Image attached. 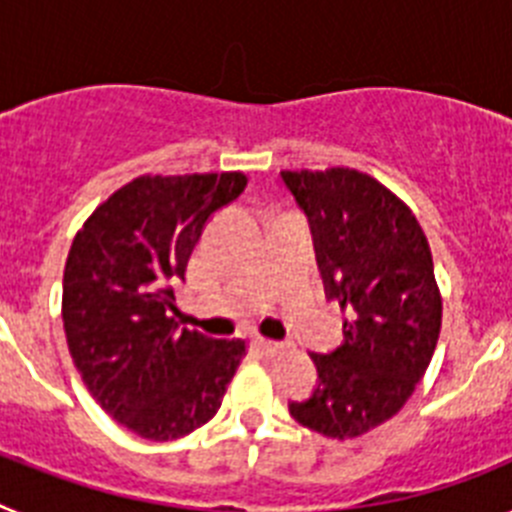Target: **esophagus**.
Returning <instances> with one entry per match:
<instances>
[{
  "mask_svg": "<svg viewBox=\"0 0 512 512\" xmlns=\"http://www.w3.org/2000/svg\"><path fill=\"white\" fill-rule=\"evenodd\" d=\"M256 346H259L261 351H264V354L274 356V354H282L284 348H287V343H282V341H269V338H259V341H256Z\"/></svg>",
  "mask_w": 512,
  "mask_h": 512,
  "instance_id": "obj_1",
  "label": "esophagus"
}]
</instances>
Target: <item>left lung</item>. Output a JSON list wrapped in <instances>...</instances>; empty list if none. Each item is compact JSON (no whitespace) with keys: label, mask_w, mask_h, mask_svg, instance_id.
<instances>
[{"label":"left lung","mask_w":512,"mask_h":512,"mask_svg":"<svg viewBox=\"0 0 512 512\" xmlns=\"http://www.w3.org/2000/svg\"><path fill=\"white\" fill-rule=\"evenodd\" d=\"M282 182L310 223L325 297L351 315L341 346L310 354L318 387L289 413L356 438L390 420L431 364L441 333L431 248L405 202L361 171H282Z\"/></svg>","instance_id":"1"}]
</instances>
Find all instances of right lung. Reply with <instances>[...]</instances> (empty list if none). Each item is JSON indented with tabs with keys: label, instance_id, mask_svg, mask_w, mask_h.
<instances>
[{
	"label": "right lung",
	"instance_id": "obj_1",
	"mask_svg": "<svg viewBox=\"0 0 512 512\" xmlns=\"http://www.w3.org/2000/svg\"><path fill=\"white\" fill-rule=\"evenodd\" d=\"M241 171L138 176L92 212L63 271V328L81 379L148 441L192 433L217 413L246 356L241 338L179 330L176 279L207 220L246 189Z\"/></svg>",
	"mask_w": 512,
	"mask_h": 512
}]
</instances>
